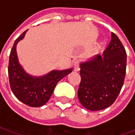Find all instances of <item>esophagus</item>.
<instances>
[{
  "label": "esophagus",
  "instance_id": "1",
  "mask_svg": "<svg viewBox=\"0 0 135 135\" xmlns=\"http://www.w3.org/2000/svg\"><path fill=\"white\" fill-rule=\"evenodd\" d=\"M79 60H75L73 62V66H74V70L75 72L79 70Z\"/></svg>",
  "mask_w": 135,
  "mask_h": 135
}]
</instances>
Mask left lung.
<instances>
[{
  "instance_id": "obj_1",
  "label": "left lung",
  "mask_w": 135,
  "mask_h": 135,
  "mask_svg": "<svg viewBox=\"0 0 135 135\" xmlns=\"http://www.w3.org/2000/svg\"><path fill=\"white\" fill-rule=\"evenodd\" d=\"M127 54L114 33L103 52L80 64L81 82L78 98L84 107L99 111L112 105L122 88L126 73Z\"/></svg>"
}]
</instances>
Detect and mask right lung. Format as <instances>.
Segmentation results:
<instances>
[{"label": "right lung", "instance_id": "right-lung-1", "mask_svg": "<svg viewBox=\"0 0 135 135\" xmlns=\"http://www.w3.org/2000/svg\"><path fill=\"white\" fill-rule=\"evenodd\" d=\"M27 30H25L14 42L10 53L8 77L14 95L30 107H40L50 98L58 82L72 72V69L62 71L53 70L43 77H33L27 74L20 66L16 46Z\"/></svg>", "mask_w": 135, "mask_h": 135}]
</instances>
